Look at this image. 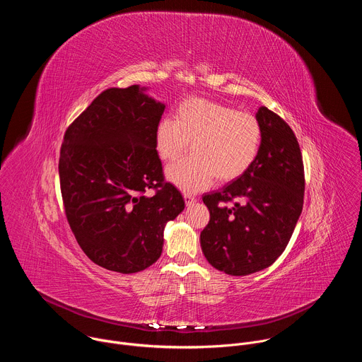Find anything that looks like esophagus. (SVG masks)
I'll list each match as a JSON object with an SVG mask.
<instances>
[{"label":"esophagus","instance_id":"obj_1","mask_svg":"<svg viewBox=\"0 0 362 362\" xmlns=\"http://www.w3.org/2000/svg\"><path fill=\"white\" fill-rule=\"evenodd\" d=\"M183 197H185V202H186V206H187V208H190V206H193V204L196 203V197H194V196H192L190 193H185V194H183Z\"/></svg>","mask_w":362,"mask_h":362}]
</instances>
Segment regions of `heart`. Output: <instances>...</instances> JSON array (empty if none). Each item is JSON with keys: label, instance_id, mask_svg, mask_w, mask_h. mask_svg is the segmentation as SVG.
Here are the masks:
<instances>
[{"label": "heart", "instance_id": "1", "mask_svg": "<svg viewBox=\"0 0 362 362\" xmlns=\"http://www.w3.org/2000/svg\"><path fill=\"white\" fill-rule=\"evenodd\" d=\"M261 141L262 127L253 115L206 98L183 101L175 120L162 119L156 127V150L168 165L177 162L190 143L192 156L168 172L169 180L187 192L242 176Z\"/></svg>", "mask_w": 362, "mask_h": 362}]
</instances>
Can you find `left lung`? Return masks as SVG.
Instances as JSON below:
<instances>
[{
  "instance_id": "obj_1",
  "label": "left lung",
  "mask_w": 362,
  "mask_h": 362,
  "mask_svg": "<svg viewBox=\"0 0 362 362\" xmlns=\"http://www.w3.org/2000/svg\"><path fill=\"white\" fill-rule=\"evenodd\" d=\"M256 119L262 141L252 166L203 196L211 219L200 232L202 250L214 268L233 276L262 271L278 259L303 206V162L295 133L267 107Z\"/></svg>"
}]
</instances>
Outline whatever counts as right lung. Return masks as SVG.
I'll return each mask as SVG.
<instances>
[{"mask_svg":"<svg viewBox=\"0 0 362 362\" xmlns=\"http://www.w3.org/2000/svg\"><path fill=\"white\" fill-rule=\"evenodd\" d=\"M144 88H107L69 126L59 175L67 222L95 265L120 274L156 262L163 230L183 209L165 182L156 127L165 105Z\"/></svg>","mask_w":362,"mask_h":362,"instance_id":"obj_1","label":"right lung"}]
</instances>
